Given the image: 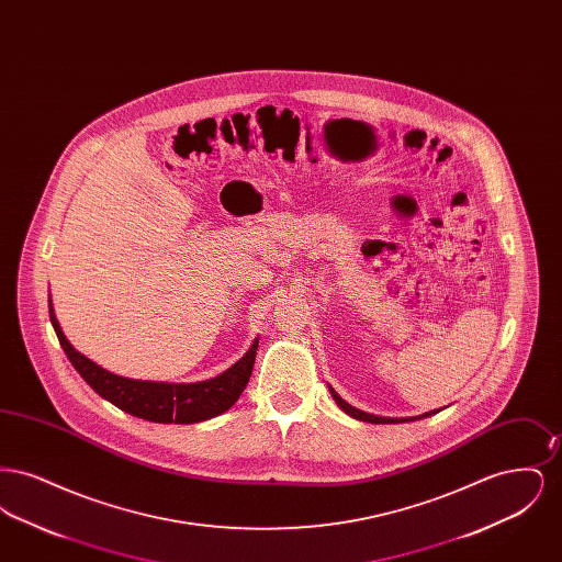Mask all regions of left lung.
Segmentation results:
<instances>
[{
	"instance_id": "8db88e82",
	"label": "left lung",
	"mask_w": 562,
	"mask_h": 562,
	"mask_svg": "<svg viewBox=\"0 0 562 562\" xmlns=\"http://www.w3.org/2000/svg\"><path fill=\"white\" fill-rule=\"evenodd\" d=\"M330 394H333V398L337 401V404L351 415V417H356V419H360V422H369V424H404V422H415V419H387V417H374V415H369V413H362V411H358V408H353L351 404L344 401L333 387H330ZM436 411H429L426 415H422V417H428V415H434ZM422 417H417V419H422Z\"/></svg>"
}]
</instances>
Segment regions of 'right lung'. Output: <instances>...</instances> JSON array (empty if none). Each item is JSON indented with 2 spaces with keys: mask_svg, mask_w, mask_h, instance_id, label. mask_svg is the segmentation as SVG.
Returning a JSON list of instances; mask_svg holds the SVG:
<instances>
[{
  "mask_svg": "<svg viewBox=\"0 0 562 562\" xmlns=\"http://www.w3.org/2000/svg\"><path fill=\"white\" fill-rule=\"evenodd\" d=\"M54 333L65 349L67 358L76 371L86 379V383L105 401L117 408L131 413L134 417L156 422V424H198L225 413L234 402L240 398L257 358L259 341H255L232 369L225 373L200 381V383H156V381H136L109 373L81 356L63 335L58 321L54 316L53 301L48 303Z\"/></svg>",
  "mask_w": 562,
  "mask_h": 562,
  "instance_id": "right-lung-1",
  "label": "right lung"
}]
</instances>
